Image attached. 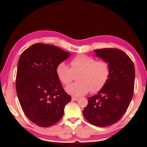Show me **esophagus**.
I'll return each instance as SVG.
<instances>
[{"label":"esophagus","instance_id":"34e87169","mask_svg":"<svg viewBox=\"0 0 147 147\" xmlns=\"http://www.w3.org/2000/svg\"><path fill=\"white\" fill-rule=\"evenodd\" d=\"M72 101H77V100H78V98H77V97H72Z\"/></svg>","mask_w":147,"mask_h":147}]
</instances>
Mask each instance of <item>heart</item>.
Returning a JSON list of instances; mask_svg holds the SVG:
<instances>
[{
    "instance_id": "b5f03b06",
    "label": "heart",
    "mask_w": 147,
    "mask_h": 147,
    "mask_svg": "<svg viewBox=\"0 0 147 147\" xmlns=\"http://www.w3.org/2000/svg\"><path fill=\"white\" fill-rule=\"evenodd\" d=\"M55 72L57 78L63 85L72 82L74 75L77 83L65 88V91L73 96H82L89 91L92 93L103 88L110 76V67L104 61H95L86 55H79L70 61V68L64 62L57 65Z\"/></svg>"
}]
</instances>
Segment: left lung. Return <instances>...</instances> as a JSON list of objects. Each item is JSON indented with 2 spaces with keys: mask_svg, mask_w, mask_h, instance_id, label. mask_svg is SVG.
<instances>
[{
  "mask_svg": "<svg viewBox=\"0 0 147 147\" xmlns=\"http://www.w3.org/2000/svg\"><path fill=\"white\" fill-rule=\"evenodd\" d=\"M94 52L109 63L110 76L97 95L88 98L83 114L90 124L104 127L119 121L127 110L134 90L135 67L129 57L119 49L104 48Z\"/></svg>",
  "mask_w": 147,
  "mask_h": 147,
  "instance_id": "obj_1",
  "label": "left lung"
}]
</instances>
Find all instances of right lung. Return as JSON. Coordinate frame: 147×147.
Segmentation results:
<instances>
[{
	"mask_svg": "<svg viewBox=\"0 0 147 147\" xmlns=\"http://www.w3.org/2000/svg\"><path fill=\"white\" fill-rule=\"evenodd\" d=\"M55 45L36 43L23 51L18 62L16 88L22 109L34 124L48 127L63 117L71 100L55 72L70 57Z\"/></svg>",
	"mask_w": 147,
	"mask_h": 147,
	"instance_id": "1",
	"label": "right lung"
}]
</instances>
